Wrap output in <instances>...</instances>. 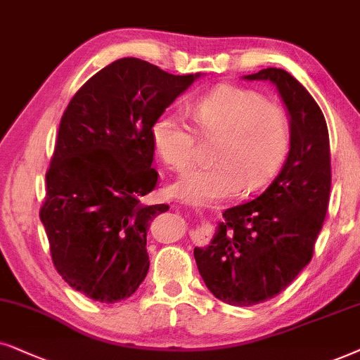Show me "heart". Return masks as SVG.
I'll list each match as a JSON object with an SVG mask.
<instances>
[{
  "label": "heart",
  "instance_id": "obj_1",
  "mask_svg": "<svg viewBox=\"0 0 360 360\" xmlns=\"http://www.w3.org/2000/svg\"><path fill=\"white\" fill-rule=\"evenodd\" d=\"M195 131L215 138L210 166H199L177 179L171 193L191 205H210L232 198L242 188L265 183L288 151L291 127L286 110L257 90L217 85L189 107ZM158 155L174 171L188 169L194 158L195 133L176 110H165L153 124Z\"/></svg>",
  "mask_w": 360,
  "mask_h": 360
}]
</instances>
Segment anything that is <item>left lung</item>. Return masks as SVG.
Listing matches in <instances>:
<instances>
[{
    "label": "left lung",
    "mask_w": 360,
    "mask_h": 360,
    "mask_svg": "<svg viewBox=\"0 0 360 360\" xmlns=\"http://www.w3.org/2000/svg\"><path fill=\"white\" fill-rule=\"evenodd\" d=\"M248 80H270L290 113V153L280 174L250 202L227 209L217 233L194 258L215 298L253 306L275 298L313 258L330 193L329 133L308 90L283 69L268 67Z\"/></svg>",
    "instance_id": "8db88e82"
}]
</instances>
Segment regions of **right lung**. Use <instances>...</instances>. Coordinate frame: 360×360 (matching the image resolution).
Wrapping results in <instances>:
<instances>
[{
    "label": "right lung",
    "mask_w": 360,
    "mask_h": 360,
    "mask_svg": "<svg viewBox=\"0 0 360 360\" xmlns=\"http://www.w3.org/2000/svg\"><path fill=\"white\" fill-rule=\"evenodd\" d=\"M198 77L124 57L90 77L62 115L39 217L57 273L87 298H130L146 278V232L169 209L141 204L160 177L153 124Z\"/></svg>",
    "instance_id": "add662e5"
}]
</instances>
